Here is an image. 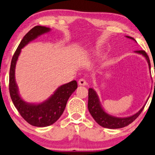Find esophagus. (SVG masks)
Masks as SVG:
<instances>
[{"instance_id":"obj_1","label":"esophagus","mask_w":155,"mask_h":155,"mask_svg":"<svg viewBox=\"0 0 155 155\" xmlns=\"http://www.w3.org/2000/svg\"><path fill=\"white\" fill-rule=\"evenodd\" d=\"M78 85H85L87 84V83H86V81H85V79L81 78V79L78 80Z\"/></svg>"}]
</instances>
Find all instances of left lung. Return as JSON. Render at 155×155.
Returning a JSON list of instances; mask_svg holds the SVG:
<instances>
[{"instance_id":"8db88e82","label":"left lung","mask_w":155,"mask_h":155,"mask_svg":"<svg viewBox=\"0 0 155 155\" xmlns=\"http://www.w3.org/2000/svg\"><path fill=\"white\" fill-rule=\"evenodd\" d=\"M126 37L137 42V41L133 38H131V37ZM134 52L137 53V54L142 55L145 58L147 63H148L149 69L150 70V62L148 55H147L145 51H135ZM87 107H88L90 114H91L94 120L97 122L100 126L108 129H119L129 125V124H131V122L134 121L138 117V115L140 114L142 110H143L145 105L140 108L139 111H138L134 115H131V116L125 117H118L113 116V115L107 114L104 110V108L101 107L100 99H99L98 95L97 94L95 91H94V89L92 88H89Z\"/></svg>"}]
</instances>
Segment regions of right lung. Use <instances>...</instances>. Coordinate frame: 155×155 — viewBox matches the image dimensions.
Segmentation results:
<instances>
[{"label": "right lung", "mask_w": 155, "mask_h": 155, "mask_svg": "<svg viewBox=\"0 0 155 155\" xmlns=\"http://www.w3.org/2000/svg\"><path fill=\"white\" fill-rule=\"evenodd\" d=\"M49 28L37 26L33 28L18 45L11 61L9 90L12 102L21 117L30 124L44 127L55 123L63 114L71 94L77 88V82L72 81L58 87L54 93L43 102L32 104L22 100L15 81V68L21 48L41 35L49 32Z\"/></svg>", "instance_id": "obj_1"}]
</instances>
